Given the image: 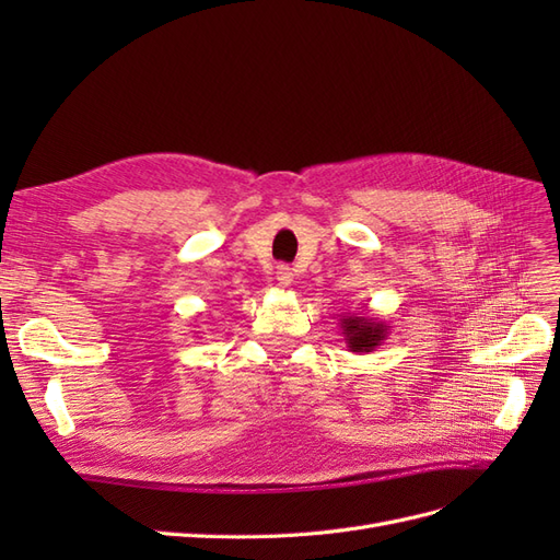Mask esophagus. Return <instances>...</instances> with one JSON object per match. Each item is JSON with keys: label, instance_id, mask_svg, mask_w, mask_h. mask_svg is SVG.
Returning a JSON list of instances; mask_svg holds the SVG:
<instances>
[{"label": "esophagus", "instance_id": "1", "mask_svg": "<svg viewBox=\"0 0 560 560\" xmlns=\"http://www.w3.org/2000/svg\"><path fill=\"white\" fill-rule=\"evenodd\" d=\"M276 280H278V284H282V287H290V284L294 282L292 268H290V266H278V270H276Z\"/></svg>", "mask_w": 560, "mask_h": 560}]
</instances>
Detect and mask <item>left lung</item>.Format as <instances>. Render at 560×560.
Masks as SVG:
<instances>
[{"instance_id": "left-lung-1", "label": "left lung", "mask_w": 560, "mask_h": 560, "mask_svg": "<svg viewBox=\"0 0 560 560\" xmlns=\"http://www.w3.org/2000/svg\"><path fill=\"white\" fill-rule=\"evenodd\" d=\"M343 341L350 352H374L385 338L387 325L381 317H371L364 313H348L341 317Z\"/></svg>"}]
</instances>
